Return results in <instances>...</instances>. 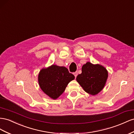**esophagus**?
Returning <instances> with one entry per match:
<instances>
[{
	"mask_svg": "<svg viewBox=\"0 0 134 134\" xmlns=\"http://www.w3.org/2000/svg\"><path fill=\"white\" fill-rule=\"evenodd\" d=\"M73 74H74V75L75 76V77H77V76L78 75V72L77 71H75V72H74Z\"/></svg>",
	"mask_w": 134,
	"mask_h": 134,
	"instance_id": "34e87169",
	"label": "esophagus"
}]
</instances>
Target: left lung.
<instances>
[{
	"label": "left lung",
	"instance_id": "left-lung-1",
	"mask_svg": "<svg viewBox=\"0 0 134 134\" xmlns=\"http://www.w3.org/2000/svg\"><path fill=\"white\" fill-rule=\"evenodd\" d=\"M108 75L104 67L88 62L83 65L82 73L77 75L76 79L86 92L95 95L104 88Z\"/></svg>",
	"mask_w": 134,
	"mask_h": 134
}]
</instances>
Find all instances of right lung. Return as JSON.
<instances>
[{"mask_svg": "<svg viewBox=\"0 0 134 134\" xmlns=\"http://www.w3.org/2000/svg\"><path fill=\"white\" fill-rule=\"evenodd\" d=\"M74 78L67 68L52 65L41 70L38 82L42 91L51 98L56 99L64 92L69 83Z\"/></svg>", "mask_w": 134, "mask_h": 134, "instance_id": "add662e5", "label": "right lung"}]
</instances>
